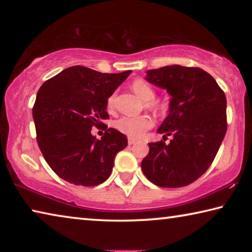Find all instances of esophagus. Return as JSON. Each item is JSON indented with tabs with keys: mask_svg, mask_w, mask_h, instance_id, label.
Returning a JSON list of instances; mask_svg holds the SVG:
<instances>
[{
	"mask_svg": "<svg viewBox=\"0 0 252 252\" xmlns=\"http://www.w3.org/2000/svg\"><path fill=\"white\" fill-rule=\"evenodd\" d=\"M135 142H136V140L133 139V138H129V139H127V143H129L130 146H131V144H134Z\"/></svg>",
	"mask_w": 252,
	"mask_h": 252,
	"instance_id": "obj_1",
	"label": "esophagus"
}]
</instances>
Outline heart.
<instances>
[{"label":"heart","mask_w":252,"mask_h":252,"mask_svg":"<svg viewBox=\"0 0 252 252\" xmlns=\"http://www.w3.org/2000/svg\"><path fill=\"white\" fill-rule=\"evenodd\" d=\"M132 90L138 94L141 99L147 102V104L151 108L160 109L159 103L153 100L156 97V92L150 84L143 80H135L132 83ZM114 103V95H111L108 100V106L111 109ZM153 122L150 117L140 116V117H122L116 122V127L130 138L138 139L143 135V133L152 127Z\"/></svg>","instance_id":"1"}]
</instances>
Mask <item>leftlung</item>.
Wrapping results in <instances>:
<instances>
[{
    "mask_svg": "<svg viewBox=\"0 0 252 252\" xmlns=\"http://www.w3.org/2000/svg\"><path fill=\"white\" fill-rule=\"evenodd\" d=\"M146 80L171 95L169 114L158 129L170 143H149L141 168L149 181L180 188L210 167L227 131V100L216 80L199 67L168 65L147 71Z\"/></svg>",
    "mask_w": 252,
    "mask_h": 252,
    "instance_id": "8db88e82",
    "label": "left lung"
}]
</instances>
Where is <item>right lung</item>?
I'll use <instances>...</instances> for the list:
<instances>
[{
	"label": "right lung",
	"instance_id": "right-lung-1",
	"mask_svg": "<svg viewBox=\"0 0 252 252\" xmlns=\"http://www.w3.org/2000/svg\"><path fill=\"white\" fill-rule=\"evenodd\" d=\"M130 73H101L75 65L41 85L32 111L36 141L45 161L63 180L93 187L110 177L117 153L127 146V139L109 127L99 140L91 130L109 118L108 99Z\"/></svg>",
	"mask_w": 252,
	"mask_h": 252
}]
</instances>
